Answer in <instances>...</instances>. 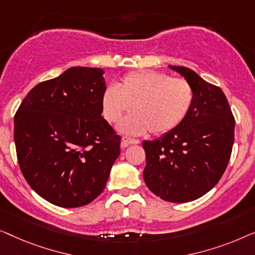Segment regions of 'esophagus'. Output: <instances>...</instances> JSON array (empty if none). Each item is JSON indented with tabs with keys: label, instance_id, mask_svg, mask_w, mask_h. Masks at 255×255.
Masks as SVG:
<instances>
[{
	"label": "esophagus",
	"instance_id": "obj_1",
	"mask_svg": "<svg viewBox=\"0 0 255 255\" xmlns=\"http://www.w3.org/2000/svg\"><path fill=\"white\" fill-rule=\"evenodd\" d=\"M139 139L137 138H132V137H128V136H124L123 141H121V146L123 148H126V146L130 145V144H138Z\"/></svg>",
	"mask_w": 255,
	"mask_h": 255
}]
</instances>
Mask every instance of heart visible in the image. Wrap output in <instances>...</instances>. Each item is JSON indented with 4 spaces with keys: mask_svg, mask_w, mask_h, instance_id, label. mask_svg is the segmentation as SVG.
Returning a JSON list of instances; mask_svg holds the SVG:
<instances>
[{
    "mask_svg": "<svg viewBox=\"0 0 255 255\" xmlns=\"http://www.w3.org/2000/svg\"><path fill=\"white\" fill-rule=\"evenodd\" d=\"M194 90L185 78L153 70H136L125 75L120 83L110 85L102 95V113L116 124L129 110L134 113L120 124L127 134L162 135L173 130L188 116Z\"/></svg>",
    "mask_w": 255,
    "mask_h": 255,
    "instance_id": "obj_1",
    "label": "heart"
}]
</instances>
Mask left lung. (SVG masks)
Instances as JSON below:
<instances>
[{"label": "left lung", "instance_id": "left-lung-1", "mask_svg": "<svg viewBox=\"0 0 255 255\" xmlns=\"http://www.w3.org/2000/svg\"><path fill=\"white\" fill-rule=\"evenodd\" d=\"M194 90L186 119L173 130L142 143L145 185L170 202H189L206 194L227 170L235 142V117L221 88L186 67L170 66Z\"/></svg>", "mask_w": 255, "mask_h": 255}]
</instances>
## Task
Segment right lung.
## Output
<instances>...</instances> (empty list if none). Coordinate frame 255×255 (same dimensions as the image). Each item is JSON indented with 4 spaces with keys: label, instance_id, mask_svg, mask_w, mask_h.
Instances as JSON below:
<instances>
[{
    "label": "right lung",
    "instance_id": "1",
    "mask_svg": "<svg viewBox=\"0 0 255 255\" xmlns=\"http://www.w3.org/2000/svg\"><path fill=\"white\" fill-rule=\"evenodd\" d=\"M104 70L73 67L41 82L15 114L17 159L33 191L76 208L104 191L120 155L121 136L102 117Z\"/></svg>",
    "mask_w": 255,
    "mask_h": 255
}]
</instances>
